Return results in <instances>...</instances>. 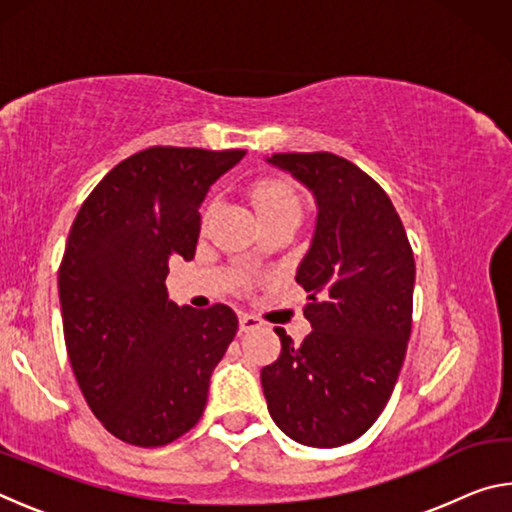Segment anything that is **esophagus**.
<instances>
[{"label": "esophagus", "mask_w": 512, "mask_h": 512, "mask_svg": "<svg viewBox=\"0 0 512 512\" xmlns=\"http://www.w3.org/2000/svg\"><path fill=\"white\" fill-rule=\"evenodd\" d=\"M259 327H262V320H259V318L250 316V314H241L239 316V329H241V332H253V329H259Z\"/></svg>", "instance_id": "esophagus-1"}]
</instances>
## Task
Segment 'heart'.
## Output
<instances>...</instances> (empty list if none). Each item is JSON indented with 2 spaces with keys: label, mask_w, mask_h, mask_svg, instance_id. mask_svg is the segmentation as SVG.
I'll use <instances>...</instances> for the list:
<instances>
[{
  "label": "heart",
  "mask_w": 512,
  "mask_h": 512,
  "mask_svg": "<svg viewBox=\"0 0 512 512\" xmlns=\"http://www.w3.org/2000/svg\"><path fill=\"white\" fill-rule=\"evenodd\" d=\"M250 201H253L259 219L268 221L275 216H300L302 198L296 187L282 178H262L250 185Z\"/></svg>",
  "instance_id": "obj_1"
}]
</instances>
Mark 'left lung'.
Segmentation results:
<instances>
[{"label":"left lung","instance_id":"8db88e82","mask_svg":"<svg viewBox=\"0 0 512 512\" xmlns=\"http://www.w3.org/2000/svg\"><path fill=\"white\" fill-rule=\"evenodd\" d=\"M316 201V230L296 282L311 332L262 368L268 413L307 447L363 436L391 400L411 336L415 262L400 214L368 173L334 153H275Z\"/></svg>","mask_w":512,"mask_h":512}]
</instances>
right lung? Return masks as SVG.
I'll return each mask as SVG.
<instances>
[{
    "label": "right lung",
    "mask_w": 512,
    "mask_h": 512,
    "mask_svg": "<svg viewBox=\"0 0 512 512\" xmlns=\"http://www.w3.org/2000/svg\"><path fill=\"white\" fill-rule=\"evenodd\" d=\"M246 151L153 146L85 198L58 271L65 345L85 402L112 436L160 447L203 415L216 363L237 334L228 305L178 307L169 259H192L201 203Z\"/></svg>",
    "instance_id": "right-lung-1"
}]
</instances>
